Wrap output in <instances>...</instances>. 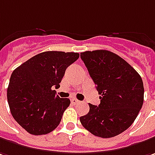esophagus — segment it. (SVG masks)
<instances>
[{
    "label": "esophagus",
    "instance_id": "1",
    "mask_svg": "<svg viewBox=\"0 0 155 155\" xmlns=\"http://www.w3.org/2000/svg\"><path fill=\"white\" fill-rule=\"evenodd\" d=\"M71 103H72L73 104H78V103H80V101L76 99H71Z\"/></svg>",
    "mask_w": 155,
    "mask_h": 155
}]
</instances>
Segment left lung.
I'll return each instance as SVG.
<instances>
[{"instance_id": "8db88e82", "label": "left lung", "mask_w": 155, "mask_h": 155, "mask_svg": "<svg viewBox=\"0 0 155 155\" xmlns=\"http://www.w3.org/2000/svg\"><path fill=\"white\" fill-rule=\"evenodd\" d=\"M81 58L101 96L99 106L89 104V112L80 121L94 136H117L134 123L141 109V77L125 60L109 51H85Z\"/></svg>"}]
</instances>
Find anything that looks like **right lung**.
Instances as JSON below:
<instances>
[{"instance_id":"right-lung-1","label":"right lung","mask_w":155,"mask_h":155,"mask_svg":"<svg viewBox=\"0 0 155 155\" xmlns=\"http://www.w3.org/2000/svg\"><path fill=\"white\" fill-rule=\"evenodd\" d=\"M80 56L75 52H42L15 68L8 87V102L15 121L34 136L53 131L70 104L56 90L65 70Z\"/></svg>"}]
</instances>
